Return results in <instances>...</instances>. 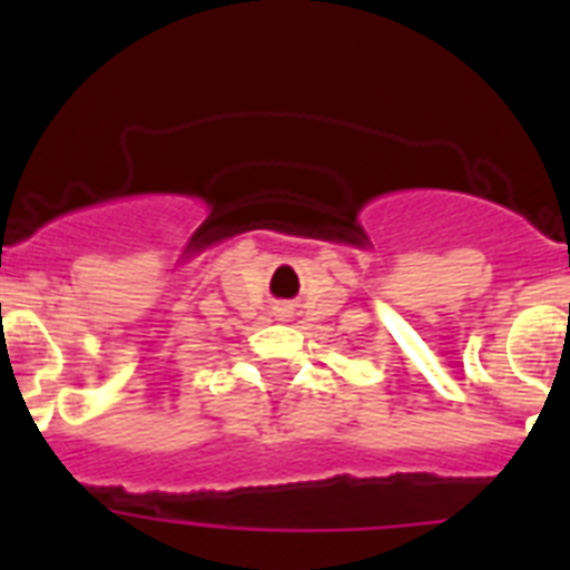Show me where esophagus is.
<instances>
[{
    "label": "esophagus",
    "instance_id": "esophagus-1",
    "mask_svg": "<svg viewBox=\"0 0 570 570\" xmlns=\"http://www.w3.org/2000/svg\"><path fill=\"white\" fill-rule=\"evenodd\" d=\"M279 311H282V314H288L291 308H288V305H279Z\"/></svg>",
    "mask_w": 570,
    "mask_h": 570
}]
</instances>
